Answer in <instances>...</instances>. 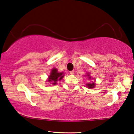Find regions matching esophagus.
Returning <instances> with one entry per match:
<instances>
[{"instance_id":"esophagus-1","label":"esophagus","mask_w":134,"mask_h":134,"mask_svg":"<svg viewBox=\"0 0 134 134\" xmlns=\"http://www.w3.org/2000/svg\"><path fill=\"white\" fill-rule=\"evenodd\" d=\"M70 73L71 74V75H74V73H75V71L74 70L71 71H70Z\"/></svg>"}]
</instances>
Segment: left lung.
Returning a JSON list of instances; mask_svg holds the SVG:
<instances>
[{
  "mask_svg": "<svg viewBox=\"0 0 134 134\" xmlns=\"http://www.w3.org/2000/svg\"><path fill=\"white\" fill-rule=\"evenodd\" d=\"M87 76H88L89 78L91 79V76H90V75H87ZM94 85H95V84L94 83V82H91V83H88V84H87V87H90V88H93V87H94Z\"/></svg>",
  "mask_w": 134,
  "mask_h": 134,
  "instance_id": "1",
  "label": "left lung"
}]
</instances>
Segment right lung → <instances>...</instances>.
I'll list each match as a JSON object with an SVG mask.
<instances>
[{
  "label": "right lung",
  "instance_id": "obj_1",
  "mask_svg": "<svg viewBox=\"0 0 134 134\" xmlns=\"http://www.w3.org/2000/svg\"><path fill=\"white\" fill-rule=\"evenodd\" d=\"M63 72H58L57 69L53 68L52 70L50 75L49 76L48 81L52 82L53 85L57 84L58 80H61L63 77L64 75H63Z\"/></svg>",
  "mask_w": 134,
  "mask_h": 134
}]
</instances>
